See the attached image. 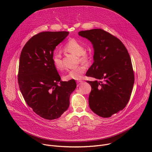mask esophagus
<instances>
[{"label":"esophagus","mask_w":152,"mask_h":152,"mask_svg":"<svg viewBox=\"0 0 152 152\" xmlns=\"http://www.w3.org/2000/svg\"><path fill=\"white\" fill-rule=\"evenodd\" d=\"M76 82H77V85L79 86V85H80V83H82L83 82V81L82 80H77Z\"/></svg>","instance_id":"34e87169"}]
</instances>
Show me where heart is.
I'll return each mask as SVG.
<instances>
[{"label":"heart","mask_w":152,"mask_h":152,"mask_svg":"<svg viewBox=\"0 0 152 152\" xmlns=\"http://www.w3.org/2000/svg\"><path fill=\"white\" fill-rule=\"evenodd\" d=\"M63 50L66 52L78 56L79 62L85 65L90 64L93 58L92 53L85 51V46L75 38H72L67 41L63 47ZM53 63L55 67L58 70L61 71L63 70L64 65L59 54H55L53 55ZM85 70V66L83 65H81V66L70 70L64 76V79L67 80H80L82 79Z\"/></svg>","instance_id":"b5f03b06"}]
</instances>
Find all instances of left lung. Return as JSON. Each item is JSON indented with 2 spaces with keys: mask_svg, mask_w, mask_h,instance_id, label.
<instances>
[{
  "mask_svg": "<svg viewBox=\"0 0 152 152\" xmlns=\"http://www.w3.org/2000/svg\"><path fill=\"white\" fill-rule=\"evenodd\" d=\"M78 34L89 39L94 49V61L86 73L97 79L86 81L91 86L90 107L100 117H110L123 110L131 98L135 80L131 57L118 38L103 29Z\"/></svg>",
  "mask_w": 152,
  "mask_h": 152,
  "instance_id": "left-lung-1",
  "label": "left lung"
}]
</instances>
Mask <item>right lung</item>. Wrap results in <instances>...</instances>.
<instances>
[{
  "label": "right lung",
  "instance_id": "right-lung-1",
  "mask_svg": "<svg viewBox=\"0 0 152 152\" xmlns=\"http://www.w3.org/2000/svg\"><path fill=\"white\" fill-rule=\"evenodd\" d=\"M69 34L39 32L28 40L20 54L18 73L20 91L34 112L46 120L56 119L67 110L70 94L76 87L75 80H61L53 63L56 46Z\"/></svg>",
  "mask_w": 152,
  "mask_h": 152
}]
</instances>
